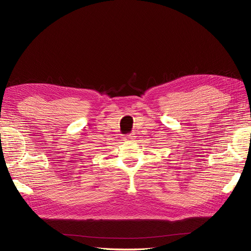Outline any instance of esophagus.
Wrapping results in <instances>:
<instances>
[{
  "instance_id": "obj_1",
  "label": "esophagus",
  "mask_w": 251,
  "mask_h": 251,
  "mask_svg": "<svg viewBox=\"0 0 251 251\" xmlns=\"http://www.w3.org/2000/svg\"><path fill=\"white\" fill-rule=\"evenodd\" d=\"M134 139H136V136H134L133 133L126 134V136L124 137V140H125V141H133Z\"/></svg>"
}]
</instances>
